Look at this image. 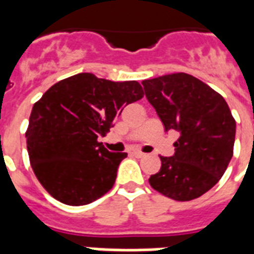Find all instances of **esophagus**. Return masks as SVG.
I'll return each instance as SVG.
<instances>
[{
  "label": "esophagus",
  "mask_w": 254,
  "mask_h": 254,
  "mask_svg": "<svg viewBox=\"0 0 254 254\" xmlns=\"http://www.w3.org/2000/svg\"><path fill=\"white\" fill-rule=\"evenodd\" d=\"M133 154H134V156H136V158H143V156H145V155H147V154H144V152H141V151H134Z\"/></svg>",
  "instance_id": "obj_1"
}]
</instances>
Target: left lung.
<instances>
[{"mask_svg": "<svg viewBox=\"0 0 254 254\" xmlns=\"http://www.w3.org/2000/svg\"><path fill=\"white\" fill-rule=\"evenodd\" d=\"M145 96L166 132L177 130L173 156H160L149 185L177 201L197 198L222 178L233 158L235 121L222 95L188 73L144 80Z\"/></svg>", "mask_w": 254, "mask_h": 254, "instance_id": "8db88e82", "label": "left lung"}]
</instances>
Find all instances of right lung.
Segmentation results:
<instances>
[{
    "label": "right lung",
    "instance_id": "add662e5",
    "mask_svg": "<svg viewBox=\"0 0 254 254\" xmlns=\"http://www.w3.org/2000/svg\"><path fill=\"white\" fill-rule=\"evenodd\" d=\"M144 96L137 81L116 83L78 73L47 89L31 111L27 149L38 181L67 205H85L110 190L127 152L98 141L124 107Z\"/></svg>",
    "mask_w": 254,
    "mask_h": 254
}]
</instances>
